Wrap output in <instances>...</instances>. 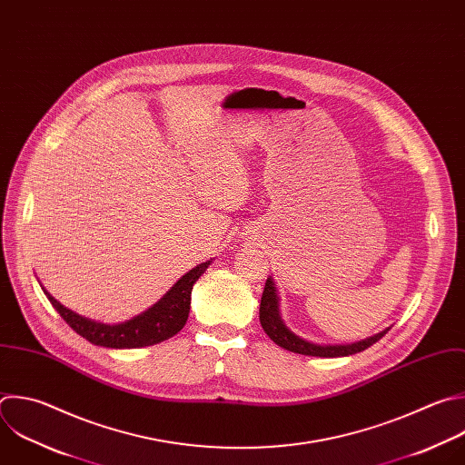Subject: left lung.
Segmentation results:
<instances>
[{
    "label": "left lung",
    "mask_w": 465,
    "mask_h": 465,
    "mask_svg": "<svg viewBox=\"0 0 465 465\" xmlns=\"http://www.w3.org/2000/svg\"><path fill=\"white\" fill-rule=\"evenodd\" d=\"M259 322L262 331L268 334V338L295 354H302V356H320V358H340V356H351L356 352H361L365 349H369L371 345H374L376 341H380L389 329H385L383 332L371 336L363 341L352 343V345H318V343H311L299 336H295L281 320L279 316V297H277V290L273 284V279L268 277L264 282V290H262V297H261V306H259Z\"/></svg>",
    "instance_id": "left-lung-1"
}]
</instances>
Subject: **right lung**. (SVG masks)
Returning <instances> with one entry per match:
<instances>
[{"label": "right lung", "instance_id": "right-lung-1", "mask_svg": "<svg viewBox=\"0 0 465 465\" xmlns=\"http://www.w3.org/2000/svg\"><path fill=\"white\" fill-rule=\"evenodd\" d=\"M210 262L212 261H206L192 268L170 288V292L159 302H154L140 316L118 325H105L84 318L69 311L60 301H56L44 286L42 290L51 304L56 308V312L64 318V322L89 343L107 349H140L163 343L181 332L190 314L192 288L197 279L206 272Z\"/></svg>", "mask_w": 465, "mask_h": 465}]
</instances>
